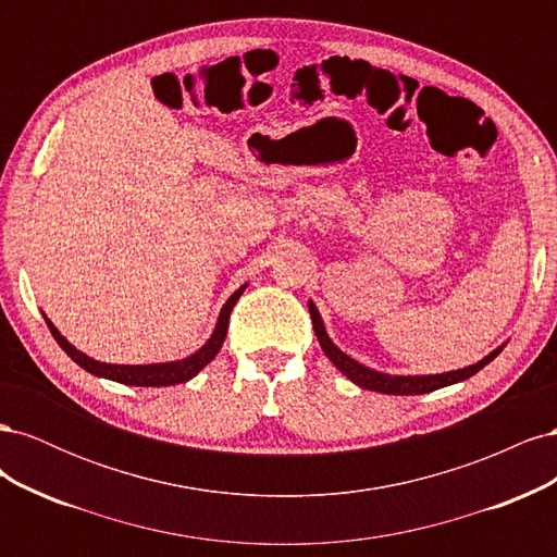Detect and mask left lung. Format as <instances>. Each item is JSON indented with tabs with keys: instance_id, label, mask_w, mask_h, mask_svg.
Returning a JSON list of instances; mask_svg holds the SVG:
<instances>
[{
	"instance_id": "left-lung-1",
	"label": "left lung",
	"mask_w": 557,
	"mask_h": 557,
	"mask_svg": "<svg viewBox=\"0 0 557 557\" xmlns=\"http://www.w3.org/2000/svg\"><path fill=\"white\" fill-rule=\"evenodd\" d=\"M309 311H311V320H313V330H315L318 342H320V346H323L325 356L332 360V364L339 369L344 376H348L352 383L364 387V391H374V393H383V395H425V393H432V391H440V387H446V385H453V383L474 376L479 369H483L487 362H493L502 352V348H497V350L491 352V356L483 358L481 362L465 367V369H458V372L430 374V376H391V374L374 372V369H369V367L356 362L352 358H348L346 352H342L330 342V336L323 327V320H320V313L311 305V301H309Z\"/></svg>"
}]
</instances>
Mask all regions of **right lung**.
Masks as SVG:
<instances>
[{"label": "right lung", "mask_w": 557, "mask_h": 557, "mask_svg": "<svg viewBox=\"0 0 557 557\" xmlns=\"http://www.w3.org/2000/svg\"><path fill=\"white\" fill-rule=\"evenodd\" d=\"M244 288H246V285H242V288L225 301L221 315H218V323H215L211 339L205 346H201L197 352H193L190 358L176 360V362H162V364H107V362H97V360L88 358L86 352L76 350L70 342H66L48 318H46V325H48L50 334L55 336V342L60 344V348L66 352V356H70L78 367H83L86 372H90L95 376L111 379V381L125 383V385H139V387L176 385V383H185V381H190L193 376H197L201 369H205L215 358V352L221 350V346L225 342V334H227V325H230V313H232L234 305H237V299L242 297Z\"/></svg>", "instance_id": "add662e5"}]
</instances>
